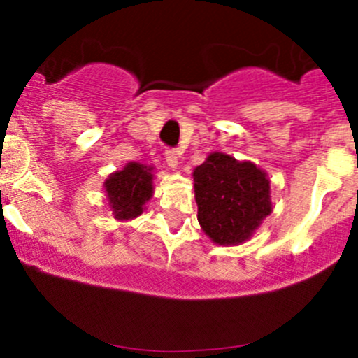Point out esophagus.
Here are the masks:
<instances>
[{
	"instance_id": "34e87169",
	"label": "esophagus",
	"mask_w": 358,
	"mask_h": 358,
	"mask_svg": "<svg viewBox=\"0 0 358 358\" xmlns=\"http://www.w3.org/2000/svg\"><path fill=\"white\" fill-rule=\"evenodd\" d=\"M164 157H166V162H168L169 168L176 169V166H178V157H180L178 150H175V149H166Z\"/></svg>"
}]
</instances>
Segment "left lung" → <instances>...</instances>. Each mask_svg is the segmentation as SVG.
<instances>
[{"instance_id":"left-lung-1","label":"left lung","mask_w":358,"mask_h":358,"mask_svg":"<svg viewBox=\"0 0 358 358\" xmlns=\"http://www.w3.org/2000/svg\"><path fill=\"white\" fill-rule=\"evenodd\" d=\"M197 220L213 243L243 244L272 213L270 180L251 161L213 152L194 169Z\"/></svg>"}]
</instances>
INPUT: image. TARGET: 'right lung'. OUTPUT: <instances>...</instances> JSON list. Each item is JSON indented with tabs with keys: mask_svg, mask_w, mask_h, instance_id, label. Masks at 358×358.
I'll return each instance as SVG.
<instances>
[{
	"mask_svg": "<svg viewBox=\"0 0 358 358\" xmlns=\"http://www.w3.org/2000/svg\"><path fill=\"white\" fill-rule=\"evenodd\" d=\"M152 169V166L131 161L109 175L103 187L114 218L133 220L142 215L154 192Z\"/></svg>",
	"mask_w": 358,
	"mask_h": 358,
	"instance_id": "right-lung-1",
	"label": "right lung"
}]
</instances>
